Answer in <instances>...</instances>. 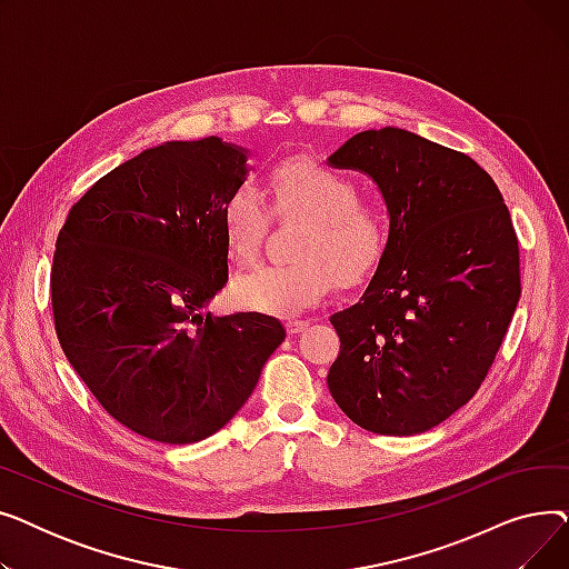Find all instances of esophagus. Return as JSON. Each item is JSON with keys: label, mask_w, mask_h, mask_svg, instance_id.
Listing matches in <instances>:
<instances>
[{"label": "esophagus", "mask_w": 569, "mask_h": 569, "mask_svg": "<svg viewBox=\"0 0 569 569\" xmlns=\"http://www.w3.org/2000/svg\"><path fill=\"white\" fill-rule=\"evenodd\" d=\"M309 327V320H288L286 322V332L288 335H300V332H305Z\"/></svg>", "instance_id": "esophagus-1"}]
</instances>
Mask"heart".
<instances>
[{
	"label": "heart",
	"instance_id": "heart-1",
	"mask_svg": "<svg viewBox=\"0 0 569 569\" xmlns=\"http://www.w3.org/2000/svg\"><path fill=\"white\" fill-rule=\"evenodd\" d=\"M277 214L307 219L290 264H262L234 281L237 302L267 316H295L343 288L367 283L390 256L392 226L382 207L362 202L360 184L313 159H286L267 172ZM221 239L230 260H256L269 214L251 184L234 187L219 212Z\"/></svg>",
	"mask_w": 569,
	"mask_h": 569
}]
</instances>
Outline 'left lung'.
<instances>
[{
	"instance_id": "left-lung-1",
	"label": "left lung",
	"mask_w": 569,
	"mask_h": 569,
	"mask_svg": "<svg viewBox=\"0 0 569 569\" xmlns=\"http://www.w3.org/2000/svg\"><path fill=\"white\" fill-rule=\"evenodd\" d=\"M367 172L392 226L362 300L330 318L327 385L355 425L422 433L480 390L521 297L519 239L485 168L403 129L352 136L330 157Z\"/></svg>"
}]
</instances>
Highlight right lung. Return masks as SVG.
<instances>
[{"label":"right lung","instance_id":"1","mask_svg":"<svg viewBox=\"0 0 569 569\" xmlns=\"http://www.w3.org/2000/svg\"><path fill=\"white\" fill-rule=\"evenodd\" d=\"M247 152L172 140L117 166L71 209L50 272L59 346L127 429L168 445L223 429L286 330L272 316L212 318L228 281L219 212Z\"/></svg>","mask_w":569,"mask_h":569}]
</instances>
